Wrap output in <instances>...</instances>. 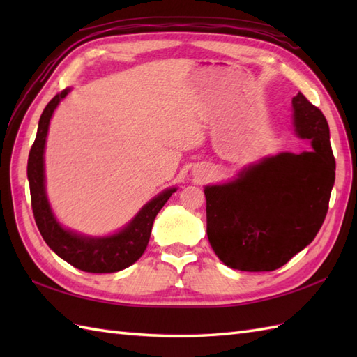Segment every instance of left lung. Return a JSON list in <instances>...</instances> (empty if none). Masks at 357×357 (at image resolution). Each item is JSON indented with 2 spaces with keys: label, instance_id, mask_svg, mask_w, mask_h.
Wrapping results in <instances>:
<instances>
[{
  "label": "left lung",
  "instance_id": "obj_1",
  "mask_svg": "<svg viewBox=\"0 0 357 357\" xmlns=\"http://www.w3.org/2000/svg\"><path fill=\"white\" fill-rule=\"evenodd\" d=\"M296 132L313 150L279 153L222 185H207V236L227 267L271 271L304 250L327 216L336 162L322 112L301 92Z\"/></svg>",
  "mask_w": 357,
  "mask_h": 357
}]
</instances>
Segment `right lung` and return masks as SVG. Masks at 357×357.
I'll return each instance as SVG.
<instances>
[{
  "instance_id": "obj_1",
  "label": "right lung",
  "mask_w": 357,
  "mask_h": 357,
  "mask_svg": "<svg viewBox=\"0 0 357 357\" xmlns=\"http://www.w3.org/2000/svg\"><path fill=\"white\" fill-rule=\"evenodd\" d=\"M70 89L52 98L38 123V132L27 161V178L35 222L43 239L61 259L87 273H115L130 267L146 250L159 210L176 188H167L144 206L123 230L104 238H89L66 230L53 216L44 185V147L50 118Z\"/></svg>"
}]
</instances>
